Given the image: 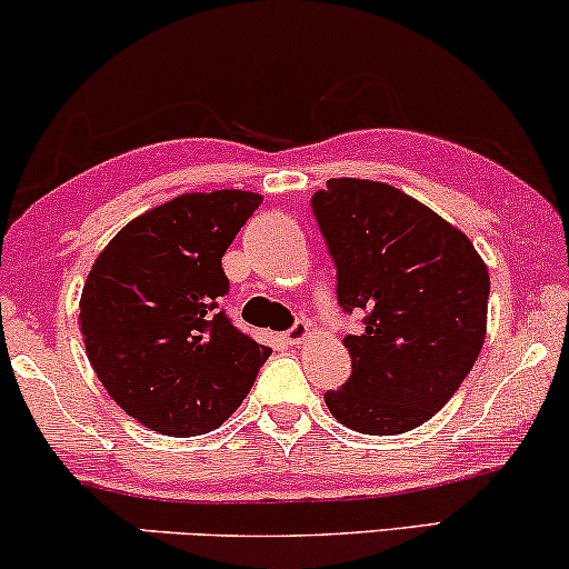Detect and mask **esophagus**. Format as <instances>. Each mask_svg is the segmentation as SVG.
Wrapping results in <instances>:
<instances>
[{
	"label": "esophagus",
	"instance_id": "obj_1",
	"mask_svg": "<svg viewBox=\"0 0 569 569\" xmlns=\"http://www.w3.org/2000/svg\"><path fill=\"white\" fill-rule=\"evenodd\" d=\"M308 323L306 321H298L292 326V329H287L284 333H282V339H284V345H290V347H295V345H300V341H306L308 339Z\"/></svg>",
	"mask_w": 569,
	"mask_h": 569
}]
</instances>
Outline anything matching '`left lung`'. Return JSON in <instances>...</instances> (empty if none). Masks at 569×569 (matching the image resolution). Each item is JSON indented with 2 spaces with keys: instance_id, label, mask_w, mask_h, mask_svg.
Listing matches in <instances>:
<instances>
[{
  "instance_id": "1",
  "label": "left lung",
  "mask_w": 569,
  "mask_h": 569,
  "mask_svg": "<svg viewBox=\"0 0 569 569\" xmlns=\"http://www.w3.org/2000/svg\"><path fill=\"white\" fill-rule=\"evenodd\" d=\"M337 267L352 376L326 391L341 425L399 435L446 407L477 362L487 331L489 274L471 240L388 183L331 178L310 199Z\"/></svg>"
}]
</instances>
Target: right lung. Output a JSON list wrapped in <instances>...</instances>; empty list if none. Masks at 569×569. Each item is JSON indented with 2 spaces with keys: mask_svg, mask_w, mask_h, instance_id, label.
Returning <instances> with one entry per match:
<instances>
[{
  "mask_svg": "<svg viewBox=\"0 0 569 569\" xmlns=\"http://www.w3.org/2000/svg\"><path fill=\"white\" fill-rule=\"evenodd\" d=\"M259 204L248 191L183 193L131 220L92 263L80 300L90 365L154 432L217 430L271 355L220 308L222 256Z\"/></svg>",
  "mask_w": 569,
  "mask_h": 569,
  "instance_id": "obj_1",
  "label": "right lung"
}]
</instances>
